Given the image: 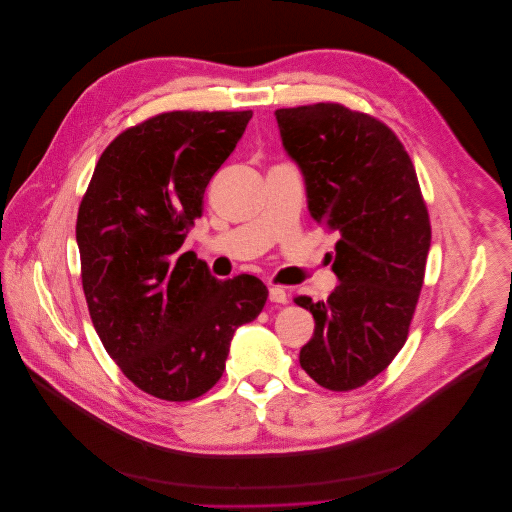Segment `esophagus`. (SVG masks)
<instances>
[{
    "mask_svg": "<svg viewBox=\"0 0 512 512\" xmlns=\"http://www.w3.org/2000/svg\"><path fill=\"white\" fill-rule=\"evenodd\" d=\"M270 301L272 303H288V293L284 288H270Z\"/></svg>",
    "mask_w": 512,
    "mask_h": 512,
    "instance_id": "1",
    "label": "esophagus"
}]
</instances>
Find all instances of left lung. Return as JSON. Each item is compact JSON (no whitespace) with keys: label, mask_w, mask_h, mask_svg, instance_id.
I'll return each mask as SVG.
<instances>
[{"label":"left lung","mask_w":512,"mask_h":512,"mask_svg":"<svg viewBox=\"0 0 512 512\" xmlns=\"http://www.w3.org/2000/svg\"><path fill=\"white\" fill-rule=\"evenodd\" d=\"M286 153L305 181L309 215L337 234L325 301H293L315 319L299 365L323 388L353 390L408 339L432 228L416 169L382 122L341 104L276 110Z\"/></svg>","instance_id":"8db88e82"}]
</instances>
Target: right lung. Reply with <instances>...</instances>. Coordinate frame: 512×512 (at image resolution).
Segmentation results:
<instances>
[{
  "mask_svg": "<svg viewBox=\"0 0 512 512\" xmlns=\"http://www.w3.org/2000/svg\"><path fill=\"white\" fill-rule=\"evenodd\" d=\"M252 112H167L122 132L100 155L76 219L82 290L108 355L147 394L187 402L219 382L234 331L268 288L217 280L179 254L203 195Z\"/></svg>",
  "mask_w": 512,
  "mask_h": 512,
  "instance_id": "add662e5",
  "label": "right lung"
}]
</instances>
